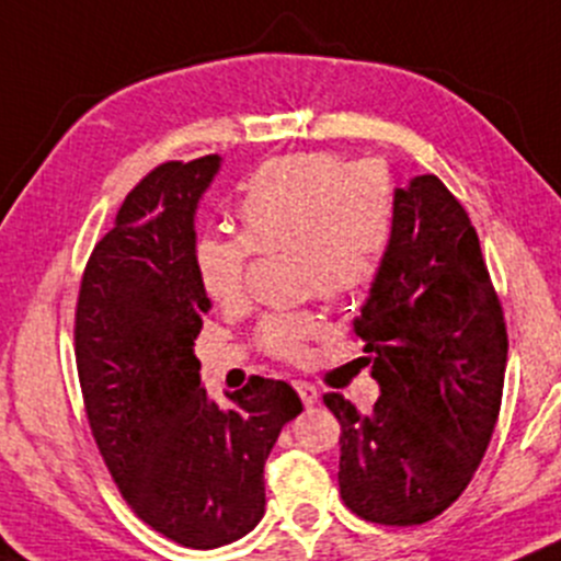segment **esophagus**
Here are the masks:
<instances>
[{
    "label": "esophagus",
    "mask_w": 561,
    "mask_h": 561,
    "mask_svg": "<svg viewBox=\"0 0 561 561\" xmlns=\"http://www.w3.org/2000/svg\"><path fill=\"white\" fill-rule=\"evenodd\" d=\"M294 387H297V392H299V398H301V402H305L307 408H312L314 402H318V398H320V392L318 389L312 387V383H307V381H294Z\"/></svg>",
    "instance_id": "34e87169"
}]
</instances>
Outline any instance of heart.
<instances>
[{
    "label": "heart",
    "mask_w": 561,
    "mask_h": 561,
    "mask_svg": "<svg viewBox=\"0 0 561 561\" xmlns=\"http://www.w3.org/2000/svg\"><path fill=\"white\" fill-rule=\"evenodd\" d=\"M236 236H201L193 264L211 301L232 307L247 294L254 251L291 247L301 291L347 299L379 278L394 241L398 196L379 163L333 153H294L267 161L243 185ZM323 331L314 312H275L256 329V342L280 360H299Z\"/></svg>",
    "instance_id": "heart-1"
}]
</instances>
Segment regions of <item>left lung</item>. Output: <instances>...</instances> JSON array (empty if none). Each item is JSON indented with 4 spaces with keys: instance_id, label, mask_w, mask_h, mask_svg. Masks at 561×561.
Returning a JSON list of instances; mask_svg holds the SVG:
<instances>
[{
    "instance_id": "8db88e82",
    "label": "left lung",
    "mask_w": 561,
    "mask_h": 561,
    "mask_svg": "<svg viewBox=\"0 0 561 561\" xmlns=\"http://www.w3.org/2000/svg\"><path fill=\"white\" fill-rule=\"evenodd\" d=\"M394 241L355 318L374 411L323 394L342 424L339 490L357 517L424 525L480 467L501 411L508 336L469 214L434 174L398 187Z\"/></svg>"
}]
</instances>
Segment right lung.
<instances>
[{"instance_id": "obj_1", "label": "right lung", "mask_w": 561, "mask_h": 561, "mask_svg": "<svg viewBox=\"0 0 561 561\" xmlns=\"http://www.w3.org/2000/svg\"><path fill=\"white\" fill-rule=\"evenodd\" d=\"M217 153L167 161L124 198L92 249L77 301V368L100 456L145 525L187 549H217L264 514V461L301 413L286 381L251 376L225 411L193 352L211 301L201 288L198 201Z\"/></svg>"}]
</instances>
